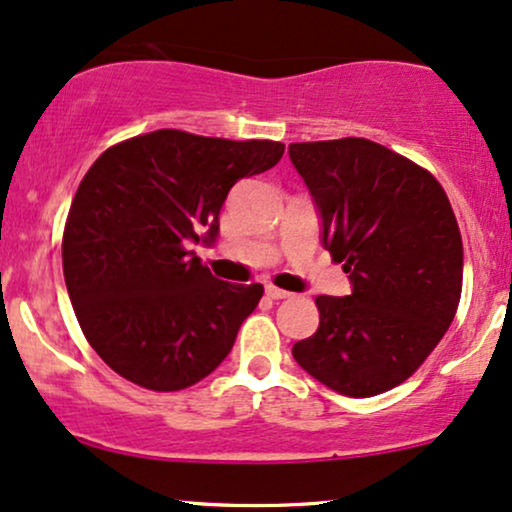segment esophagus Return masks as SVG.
<instances>
[{"label": "esophagus", "instance_id": "34e87169", "mask_svg": "<svg viewBox=\"0 0 512 512\" xmlns=\"http://www.w3.org/2000/svg\"><path fill=\"white\" fill-rule=\"evenodd\" d=\"M267 297H269V300H288L290 293H288V290H281L276 286H267Z\"/></svg>", "mask_w": 512, "mask_h": 512}]
</instances>
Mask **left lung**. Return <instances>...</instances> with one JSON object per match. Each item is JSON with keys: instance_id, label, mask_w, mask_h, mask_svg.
<instances>
[{"instance_id": "1", "label": "left lung", "mask_w": 512, "mask_h": 512, "mask_svg": "<svg viewBox=\"0 0 512 512\" xmlns=\"http://www.w3.org/2000/svg\"><path fill=\"white\" fill-rule=\"evenodd\" d=\"M312 193L323 248L352 293L316 297L319 328L293 345L304 371L345 397H375L418 371L454 321L463 241L439 181L368 139L288 146Z\"/></svg>"}]
</instances>
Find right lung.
<instances>
[{
	"label": "right lung",
	"instance_id": "right-lung-1",
	"mask_svg": "<svg viewBox=\"0 0 512 512\" xmlns=\"http://www.w3.org/2000/svg\"><path fill=\"white\" fill-rule=\"evenodd\" d=\"M286 146L155 129L99 155L70 205L63 276L94 352L153 392L196 385L226 359L260 283L219 281L191 243H215L238 179L267 172Z\"/></svg>",
	"mask_w": 512,
	"mask_h": 512
}]
</instances>
